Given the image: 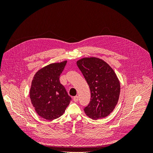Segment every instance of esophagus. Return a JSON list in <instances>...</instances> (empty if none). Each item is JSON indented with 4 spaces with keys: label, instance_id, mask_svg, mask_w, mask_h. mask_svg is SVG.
Returning <instances> with one entry per match:
<instances>
[{
    "label": "esophagus",
    "instance_id": "esophagus-1",
    "mask_svg": "<svg viewBox=\"0 0 153 153\" xmlns=\"http://www.w3.org/2000/svg\"><path fill=\"white\" fill-rule=\"evenodd\" d=\"M73 101H75V102H77L78 100V96H74V97H73Z\"/></svg>",
    "mask_w": 153,
    "mask_h": 153
}]
</instances>
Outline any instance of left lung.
<instances>
[{
  "label": "left lung",
  "instance_id": "8db88e82",
  "mask_svg": "<svg viewBox=\"0 0 153 153\" xmlns=\"http://www.w3.org/2000/svg\"><path fill=\"white\" fill-rule=\"evenodd\" d=\"M91 91V101L84 112L92 119L106 117L119 99L120 82L114 69L103 59L84 57L76 61Z\"/></svg>",
  "mask_w": 153,
  "mask_h": 153
}]
</instances>
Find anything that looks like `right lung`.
Returning <instances> with one entry per match:
<instances>
[{
	"label": "right lung",
	"mask_w": 153,
	"mask_h": 153,
	"mask_svg": "<svg viewBox=\"0 0 153 153\" xmlns=\"http://www.w3.org/2000/svg\"><path fill=\"white\" fill-rule=\"evenodd\" d=\"M66 62L52 63L39 69L31 82V103L40 117L49 121L61 117L71 100L59 81Z\"/></svg>",
	"instance_id": "1"
}]
</instances>
